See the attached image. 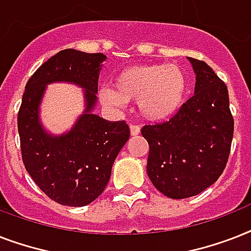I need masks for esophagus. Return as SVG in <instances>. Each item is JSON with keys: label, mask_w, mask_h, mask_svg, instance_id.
Listing matches in <instances>:
<instances>
[{"label": "esophagus", "mask_w": 251, "mask_h": 251, "mask_svg": "<svg viewBox=\"0 0 251 251\" xmlns=\"http://www.w3.org/2000/svg\"><path fill=\"white\" fill-rule=\"evenodd\" d=\"M141 133V127L138 125H131L130 126V135H138V134Z\"/></svg>", "instance_id": "esophagus-1"}]
</instances>
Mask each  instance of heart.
<instances>
[{"label": "heart", "mask_w": 251, "mask_h": 251, "mask_svg": "<svg viewBox=\"0 0 251 251\" xmlns=\"http://www.w3.org/2000/svg\"><path fill=\"white\" fill-rule=\"evenodd\" d=\"M187 78L182 69L169 64L137 65L116 75L112 88L99 91V98L108 106H122L137 101L138 112L151 122L173 117L185 102Z\"/></svg>", "instance_id": "obj_1"}]
</instances>
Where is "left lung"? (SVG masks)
<instances>
[{"label": "left lung", "mask_w": 251, "mask_h": 251, "mask_svg": "<svg viewBox=\"0 0 251 251\" xmlns=\"http://www.w3.org/2000/svg\"><path fill=\"white\" fill-rule=\"evenodd\" d=\"M187 60L195 73L194 96L169 121L142 129L150 146L147 175L172 199L190 198L216 182L233 138L226 86L206 62Z\"/></svg>", "instance_id": "1"}]
</instances>
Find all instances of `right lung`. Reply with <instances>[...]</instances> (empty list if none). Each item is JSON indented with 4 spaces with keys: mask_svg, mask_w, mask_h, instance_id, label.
Returning a JSON list of instances; mask_svg holds the SVG:
<instances>
[{
    "mask_svg": "<svg viewBox=\"0 0 251 251\" xmlns=\"http://www.w3.org/2000/svg\"><path fill=\"white\" fill-rule=\"evenodd\" d=\"M105 60L102 53L64 49L37 69L22 98L18 133L25 171L44 194L64 206H87L101 194L130 137L125 121H108L94 113ZM58 81L84 88L85 110L72 129L52 134L41 122L40 105L46 86Z\"/></svg>",
    "mask_w": 251,
    "mask_h": 251,
    "instance_id": "right-lung-1",
    "label": "right lung"
}]
</instances>
